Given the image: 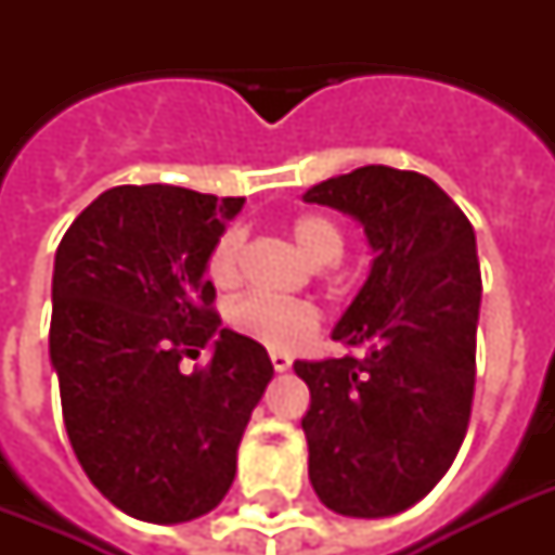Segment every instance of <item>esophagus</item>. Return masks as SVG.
Here are the masks:
<instances>
[{
	"instance_id": "1",
	"label": "esophagus",
	"mask_w": 555,
	"mask_h": 555,
	"mask_svg": "<svg viewBox=\"0 0 555 555\" xmlns=\"http://www.w3.org/2000/svg\"><path fill=\"white\" fill-rule=\"evenodd\" d=\"M270 363H273V369H276V371H287L291 365H294V360H291V354L273 351V354H270Z\"/></svg>"
}]
</instances>
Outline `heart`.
I'll return each instance as SVG.
<instances>
[{
	"label": "heart",
	"instance_id": "heart-1",
	"mask_svg": "<svg viewBox=\"0 0 555 555\" xmlns=\"http://www.w3.org/2000/svg\"><path fill=\"white\" fill-rule=\"evenodd\" d=\"M294 242L302 256L313 264H331L343 256V233L322 216H302L294 221ZM242 230H227L209 253L207 273L218 287L238 282V261H242ZM230 322L244 337L256 339L270 351H296L320 331V311L311 302L296 299H273V296H247L233 305Z\"/></svg>",
	"mask_w": 555,
	"mask_h": 555
}]
</instances>
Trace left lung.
Segmentation results:
<instances>
[{
  "label": "left lung",
  "mask_w": 555,
  "mask_h": 555,
  "mask_svg": "<svg viewBox=\"0 0 555 555\" xmlns=\"http://www.w3.org/2000/svg\"><path fill=\"white\" fill-rule=\"evenodd\" d=\"M302 201L363 227L374 253L331 339L363 357L305 363L308 478L351 518L403 513L447 475L475 388L481 268L469 218L421 172L383 164L311 186Z\"/></svg>",
  "instance_id": "left-lung-1"
}]
</instances>
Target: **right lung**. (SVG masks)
Returning a JSON list of instances; mask_svg holds the SVG:
<instances>
[{"label": "right lung", "instance_id": "1", "mask_svg": "<svg viewBox=\"0 0 555 555\" xmlns=\"http://www.w3.org/2000/svg\"><path fill=\"white\" fill-rule=\"evenodd\" d=\"M244 198L115 186L56 247L48 354L74 455L126 516L181 525L216 509L273 379L264 346L221 328L209 253ZM210 348L184 375L180 360Z\"/></svg>", "mask_w": 555, "mask_h": 555}]
</instances>
